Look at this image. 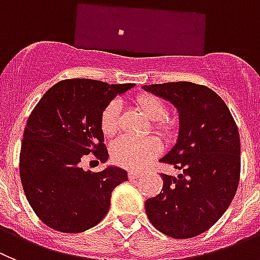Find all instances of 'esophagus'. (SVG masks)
<instances>
[{
    "mask_svg": "<svg viewBox=\"0 0 260 260\" xmlns=\"http://www.w3.org/2000/svg\"><path fill=\"white\" fill-rule=\"evenodd\" d=\"M139 176H141V172L137 170H129L128 171V177H129V180H135L137 179Z\"/></svg>",
    "mask_w": 260,
    "mask_h": 260,
    "instance_id": "obj_1",
    "label": "esophagus"
}]
</instances>
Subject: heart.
Instances as JSON below:
<instances>
[{"instance_id":"obj_1","label":"heart","mask_w":260,"mask_h":260,"mask_svg":"<svg viewBox=\"0 0 260 260\" xmlns=\"http://www.w3.org/2000/svg\"><path fill=\"white\" fill-rule=\"evenodd\" d=\"M136 105L142 113L153 121V127L158 132L168 136L176 129V120L167 116V105L162 98L153 94H140L136 98ZM120 121V105L118 101L110 102L101 114V131L106 137H111L119 129ZM162 145L155 137L132 139L119 137L111 146V156L116 165L121 167L139 170L144 167L151 158L158 155Z\"/></svg>"}]
</instances>
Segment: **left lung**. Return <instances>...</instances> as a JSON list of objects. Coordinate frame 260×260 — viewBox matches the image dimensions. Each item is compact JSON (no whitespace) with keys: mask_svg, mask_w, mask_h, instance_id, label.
Wrapping results in <instances>:
<instances>
[{"mask_svg":"<svg viewBox=\"0 0 260 260\" xmlns=\"http://www.w3.org/2000/svg\"><path fill=\"white\" fill-rule=\"evenodd\" d=\"M179 111V137L160 159L180 171L162 174V191L145 202L150 223L172 238L206 232L225 212L241 171L240 133L225 102L205 85L177 81L142 86Z\"/></svg>","mask_w":260,"mask_h":260,"instance_id":"8db88e82","label":"left lung"}]
</instances>
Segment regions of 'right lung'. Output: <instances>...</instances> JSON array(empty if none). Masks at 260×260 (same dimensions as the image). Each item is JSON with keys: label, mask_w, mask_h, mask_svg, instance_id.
<instances>
[{"label": "right lung", "mask_w": 260, "mask_h": 260, "mask_svg": "<svg viewBox=\"0 0 260 260\" xmlns=\"http://www.w3.org/2000/svg\"><path fill=\"white\" fill-rule=\"evenodd\" d=\"M135 84L69 79L53 85L32 110L23 135L19 172L23 190L39 219L63 233H80L106 216L114 189L127 171H84L93 153L106 162L101 114L116 94Z\"/></svg>", "instance_id": "1"}]
</instances>
